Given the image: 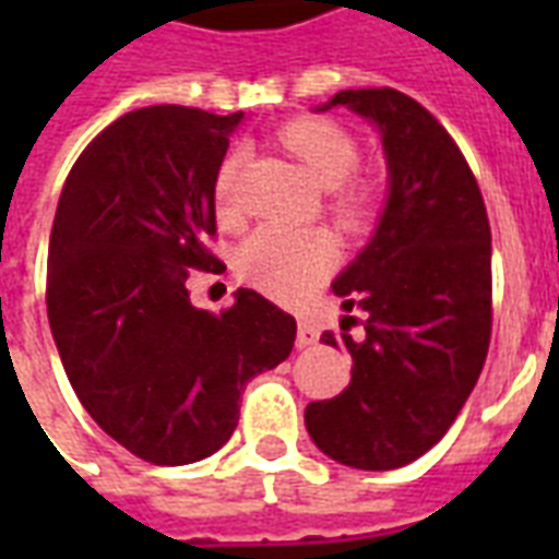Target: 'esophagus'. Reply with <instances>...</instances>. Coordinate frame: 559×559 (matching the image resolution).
I'll return each instance as SVG.
<instances>
[{"label": "esophagus", "instance_id": "34e87169", "mask_svg": "<svg viewBox=\"0 0 559 559\" xmlns=\"http://www.w3.org/2000/svg\"><path fill=\"white\" fill-rule=\"evenodd\" d=\"M319 342V328L313 322H298V336H296V345L298 348H310Z\"/></svg>", "mask_w": 559, "mask_h": 559}]
</instances>
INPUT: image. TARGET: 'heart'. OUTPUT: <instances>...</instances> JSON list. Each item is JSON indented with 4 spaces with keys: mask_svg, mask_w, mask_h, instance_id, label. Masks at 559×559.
Instances as JSON below:
<instances>
[{
    "mask_svg": "<svg viewBox=\"0 0 559 559\" xmlns=\"http://www.w3.org/2000/svg\"><path fill=\"white\" fill-rule=\"evenodd\" d=\"M278 142L307 168L328 193V214L345 235H366L380 211V182L357 177L359 142L333 118H296L281 127ZM240 153L231 151L214 174V200L219 214L235 209V179ZM336 249L322 228H258L237 252V272L246 284L275 301H298L331 272Z\"/></svg>",
    "mask_w": 559,
    "mask_h": 559,
    "instance_id": "heart-1",
    "label": "heart"
}]
</instances>
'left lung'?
Wrapping results in <instances>:
<instances>
[{"mask_svg": "<svg viewBox=\"0 0 559 559\" xmlns=\"http://www.w3.org/2000/svg\"><path fill=\"white\" fill-rule=\"evenodd\" d=\"M345 104L380 127L389 202L377 235L333 293L366 313V340L322 333L348 348L350 385L305 412L324 455L357 469H394L441 441L476 385L493 328L490 223L464 153L403 92L345 90ZM354 316H345V322Z\"/></svg>", "mask_w": 559, "mask_h": 559, "instance_id": "obj_1", "label": "left lung"}]
</instances>
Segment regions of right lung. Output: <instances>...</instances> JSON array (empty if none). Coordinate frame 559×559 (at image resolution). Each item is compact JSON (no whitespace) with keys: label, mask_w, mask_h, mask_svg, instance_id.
Returning a JSON list of instances; mask_svg holds the SVG:
<instances>
[{"label":"right lung","mask_w":559,"mask_h":559,"mask_svg":"<svg viewBox=\"0 0 559 559\" xmlns=\"http://www.w3.org/2000/svg\"><path fill=\"white\" fill-rule=\"evenodd\" d=\"M243 112L159 104L95 135L60 193L46 307L74 394L135 459L177 467L231 438L254 373L289 357L296 319L254 289L197 310L191 270H219L214 174Z\"/></svg>","instance_id":"obj_1"}]
</instances>
